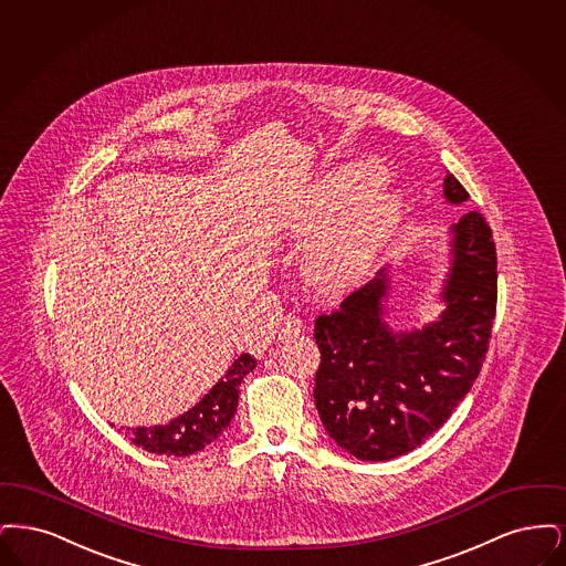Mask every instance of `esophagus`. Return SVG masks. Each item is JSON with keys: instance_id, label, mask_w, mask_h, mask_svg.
<instances>
[{"instance_id": "34e87169", "label": "esophagus", "mask_w": 566, "mask_h": 566, "mask_svg": "<svg viewBox=\"0 0 566 566\" xmlns=\"http://www.w3.org/2000/svg\"><path fill=\"white\" fill-rule=\"evenodd\" d=\"M302 332V319L295 315H287L283 317V325H281V338H294Z\"/></svg>"}]
</instances>
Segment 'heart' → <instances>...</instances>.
Masks as SVG:
<instances>
[{"label": "heart", "mask_w": 566, "mask_h": 566, "mask_svg": "<svg viewBox=\"0 0 566 566\" xmlns=\"http://www.w3.org/2000/svg\"><path fill=\"white\" fill-rule=\"evenodd\" d=\"M401 221V198L371 190L357 198L311 258V272L325 290H345L368 271Z\"/></svg>", "instance_id": "1"}]
</instances>
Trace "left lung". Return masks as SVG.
<instances>
[{
	"instance_id": "8db88e82",
	"label": "left lung",
	"mask_w": 566,
	"mask_h": 566,
	"mask_svg": "<svg viewBox=\"0 0 566 566\" xmlns=\"http://www.w3.org/2000/svg\"><path fill=\"white\" fill-rule=\"evenodd\" d=\"M443 197L468 190L448 172ZM446 311L422 329L394 332L382 319L389 272L346 295L315 321L321 364L315 406L329 438L361 461H389L424 442L475 382L496 313V249L491 226L468 211L452 228Z\"/></svg>"
}]
</instances>
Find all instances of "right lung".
I'll list each match as a JSON object with an SVG mask.
<instances>
[{"mask_svg": "<svg viewBox=\"0 0 566 566\" xmlns=\"http://www.w3.org/2000/svg\"><path fill=\"white\" fill-rule=\"evenodd\" d=\"M255 359L243 353L228 368L220 382L205 395L197 406H192L181 417L172 418L167 424L154 427H126L124 436L144 450L167 457H188L216 442L239 406V387L247 374L255 368Z\"/></svg>", "mask_w": 566, "mask_h": 566, "instance_id": "right-lung-1", "label": "right lung"}]
</instances>
